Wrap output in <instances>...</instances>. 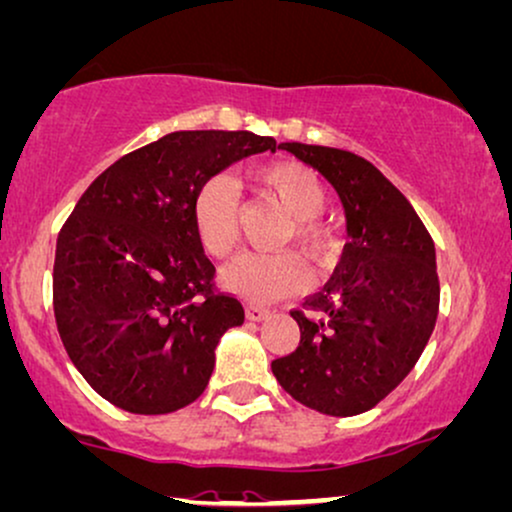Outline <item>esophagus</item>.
Masks as SVG:
<instances>
[{
  "instance_id": "obj_1",
  "label": "esophagus",
  "mask_w": 512,
  "mask_h": 512,
  "mask_svg": "<svg viewBox=\"0 0 512 512\" xmlns=\"http://www.w3.org/2000/svg\"><path fill=\"white\" fill-rule=\"evenodd\" d=\"M244 315H246V320H254V323H261L263 318H268V308H263V306H246L244 308Z\"/></svg>"
}]
</instances>
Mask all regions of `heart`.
<instances>
[{
	"mask_svg": "<svg viewBox=\"0 0 512 512\" xmlns=\"http://www.w3.org/2000/svg\"><path fill=\"white\" fill-rule=\"evenodd\" d=\"M249 178L261 192L270 194L285 206L289 225L282 232V244H299L313 261H325L332 254L330 227L320 218L327 206L323 180L299 161H273L249 170ZM194 237L206 256L223 258L237 242L239 194L225 175L201 180L189 204ZM230 294L254 304L287 299L301 294L311 282L306 263L292 251L282 254H256L246 251L227 263L220 277Z\"/></svg>",
	"mask_w": 512,
	"mask_h": 512,
	"instance_id": "b5f03b06",
	"label": "heart"
}]
</instances>
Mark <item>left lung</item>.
I'll use <instances>...</instances> for the list:
<instances>
[{
  "instance_id": "left-lung-1",
  "label": "left lung",
  "mask_w": 512,
  "mask_h": 512,
  "mask_svg": "<svg viewBox=\"0 0 512 512\" xmlns=\"http://www.w3.org/2000/svg\"><path fill=\"white\" fill-rule=\"evenodd\" d=\"M282 149L332 182L349 242L330 282L304 311H292L299 346L273 361V375L304 406L349 418L399 387L427 346L439 311L434 242L408 199L363 156L299 142Z\"/></svg>"
}]
</instances>
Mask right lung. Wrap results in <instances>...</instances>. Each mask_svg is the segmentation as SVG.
<instances>
[{
    "label": "right lung",
    "instance_id": "add662e5",
    "mask_svg": "<svg viewBox=\"0 0 512 512\" xmlns=\"http://www.w3.org/2000/svg\"><path fill=\"white\" fill-rule=\"evenodd\" d=\"M275 147L246 130L170 132L85 189L56 239L54 318L102 399L163 415L206 389L218 339L244 323V308L216 292L189 204L201 180Z\"/></svg>",
    "mask_w": 512,
    "mask_h": 512
}]
</instances>
